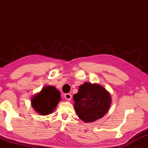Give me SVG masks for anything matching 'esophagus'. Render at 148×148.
I'll return each mask as SVG.
<instances>
[{
	"instance_id": "34e87169",
	"label": "esophagus",
	"mask_w": 148,
	"mask_h": 148,
	"mask_svg": "<svg viewBox=\"0 0 148 148\" xmlns=\"http://www.w3.org/2000/svg\"><path fill=\"white\" fill-rule=\"evenodd\" d=\"M64 98L66 100H68V101H71L72 99V95L70 93H66L64 95Z\"/></svg>"
}]
</instances>
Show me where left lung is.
I'll return each instance as SVG.
<instances>
[{"label":"left lung","instance_id":"8db88e82","mask_svg":"<svg viewBox=\"0 0 148 148\" xmlns=\"http://www.w3.org/2000/svg\"><path fill=\"white\" fill-rule=\"evenodd\" d=\"M75 110L82 121L91 123L102 118L112 103L111 96L103 87L86 82L74 95Z\"/></svg>","mask_w":148,"mask_h":148}]
</instances>
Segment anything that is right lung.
<instances>
[{"instance_id": "obj_1", "label": "right lung", "mask_w": 148, "mask_h": 148, "mask_svg": "<svg viewBox=\"0 0 148 148\" xmlns=\"http://www.w3.org/2000/svg\"><path fill=\"white\" fill-rule=\"evenodd\" d=\"M61 101V95L58 89L53 86H46L39 93L32 97V106L37 113L46 116L53 112Z\"/></svg>"}]
</instances>
